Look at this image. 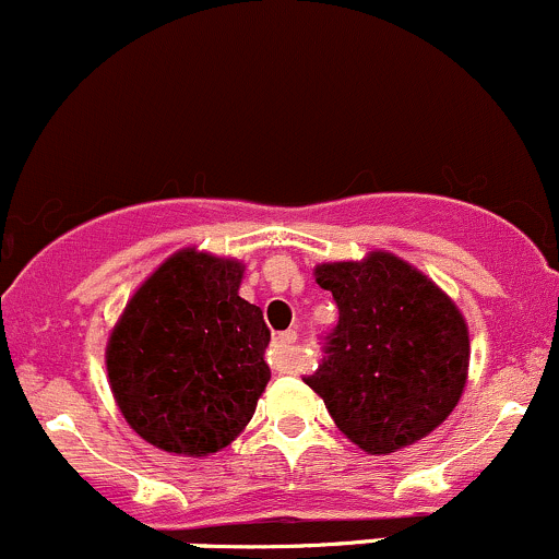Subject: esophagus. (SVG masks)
Listing matches in <instances>:
<instances>
[{
    "instance_id": "esophagus-1",
    "label": "esophagus",
    "mask_w": 559,
    "mask_h": 559,
    "mask_svg": "<svg viewBox=\"0 0 559 559\" xmlns=\"http://www.w3.org/2000/svg\"><path fill=\"white\" fill-rule=\"evenodd\" d=\"M296 330H287V333H280L277 338L272 341V349H269V362H272L274 370L280 373H287L293 368V344H296Z\"/></svg>"
}]
</instances>
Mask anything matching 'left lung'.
I'll list each match as a JSON object with an SVG mask.
<instances>
[{"mask_svg": "<svg viewBox=\"0 0 559 559\" xmlns=\"http://www.w3.org/2000/svg\"><path fill=\"white\" fill-rule=\"evenodd\" d=\"M338 328L304 378L357 448L389 455L424 440L459 405L469 378V325L453 298L389 250L320 263Z\"/></svg>", "mask_w": 559, "mask_h": 559, "instance_id": "8db88e82", "label": "left lung"}]
</instances>
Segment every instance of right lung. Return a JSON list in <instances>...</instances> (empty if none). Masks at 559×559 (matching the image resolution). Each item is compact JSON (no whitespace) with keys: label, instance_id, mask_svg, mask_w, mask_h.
Returning <instances> with one entry per match:
<instances>
[{"label":"right lung","instance_id":"add662e5","mask_svg":"<svg viewBox=\"0 0 559 559\" xmlns=\"http://www.w3.org/2000/svg\"><path fill=\"white\" fill-rule=\"evenodd\" d=\"M245 263L183 248L138 285L111 328L106 373L119 413L148 445L213 455L231 445L266 389L269 333L239 298Z\"/></svg>","mask_w":559,"mask_h":559}]
</instances>
